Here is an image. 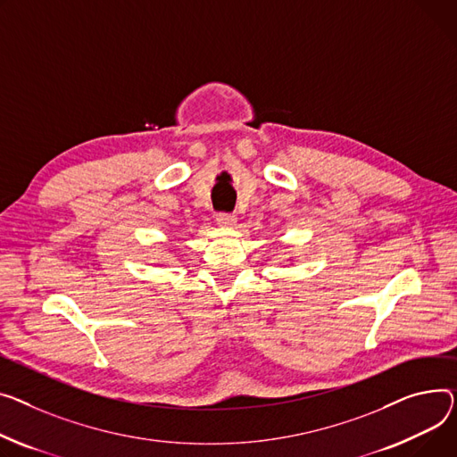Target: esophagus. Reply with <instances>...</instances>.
Segmentation results:
<instances>
[{"mask_svg": "<svg viewBox=\"0 0 457 457\" xmlns=\"http://www.w3.org/2000/svg\"><path fill=\"white\" fill-rule=\"evenodd\" d=\"M217 224L220 228H233L237 224V217L229 215V212H219V215H217Z\"/></svg>", "mask_w": 457, "mask_h": 457, "instance_id": "obj_1", "label": "esophagus"}]
</instances>
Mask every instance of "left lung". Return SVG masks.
Instances as JSON below:
<instances>
[{
    "instance_id": "1",
    "label": "left lung",
    "mask_w": 457,
    "mask_h": 457,
    "mask_svg": "<svg viewBox=\"0 0 457 457\" xmlns=\"http://www.w3.org/2000/svg\"><path fill=\"white\" fill-rule=\"evenodd\" d=\"M290 261H292V259H290Z\"/></svg>"
}]
</instances>
